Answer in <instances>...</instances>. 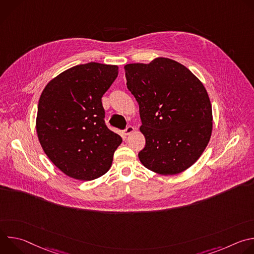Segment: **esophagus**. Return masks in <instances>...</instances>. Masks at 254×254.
Returning <instances> with one entry per match:
<instances>
[{"mask_svg":"<svg viewBox=\"0 0 254 254\" xmlns=\"http://www.w3.org/2000/svg\"><path fill=\"white\" fill-rule=\"evenodd\" d=\"M133 130H134V127H131V126H127V127L124 129V133H125L126 135H127V134L131 133Z\"/></svg>","mask_w":254,"mask_h":254,"instance_id":"obj_1","label":"esophagus"}]
</instances>
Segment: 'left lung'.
<instances>
[{
	"instance_id": "left-lung-1",
	"label": "left lung",
	"mask_w": 254,
	"mask_h": 254,
	"mask_svg": "<svg viewBox=\"0 0 254 254\" xmlns=\"http://www.w3.org/2000/svg\"><path fill=\"white\" fill-rule=\"evenodd\" d=\"M125 71L146 137L139 161L163 175L185 171L211 136L212 107L204 85L188 68L169 58L127 64Z\"/></svg>"
}]
</instances>
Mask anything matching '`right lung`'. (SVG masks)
<instances>
[{
  "mask_svg": "<svg viewBox=\"0 0 254 254\" xmlns=\"http://www.w3.org/2000/svg\"><path fill=\"white\" fill-rule=\"evenodd\" d=\"M119 74L117 65L79 64L44 88L37 128L51 162L67 176L90 181L110 170L123 138L105 125L101 97Z\"/></svg>",
  "mask_w": 254,
  "mask_h": 254,
  "instance_id": "obj_1",
  "label": "right lung"
}]
</instances>
